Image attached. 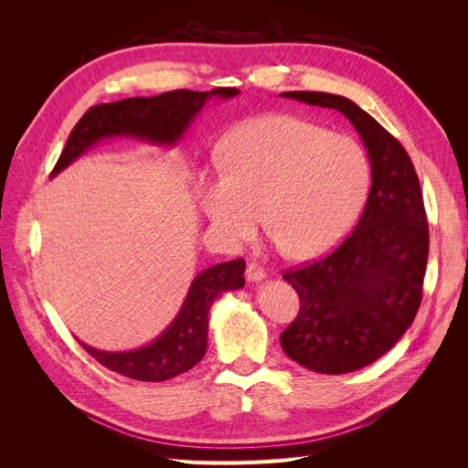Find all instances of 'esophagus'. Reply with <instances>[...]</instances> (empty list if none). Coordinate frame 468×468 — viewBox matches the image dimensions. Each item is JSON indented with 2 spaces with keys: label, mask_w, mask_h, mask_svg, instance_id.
Masks as SVG:
<instances>
[{
  "label": "esophagus",
  "mask_w": 468,
  "mask_h": 468,
  "mask_svg": "<svg viewBox=\"0 0 468 468\" xmlns=\"http://www.w3.org/2000/svg\"><path fill=\"white\" fill-rule=\"evenodd\" d=\"M265 269L260 265V263H256V261H251L250 265H248V269H246V277H248V281H263L265 279Z\"/></svg>",
  "instance_id": "1"
}]
</instances>
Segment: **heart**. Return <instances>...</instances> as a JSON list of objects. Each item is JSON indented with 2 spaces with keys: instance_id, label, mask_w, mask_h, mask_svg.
I'll return each instance as SVG.
<instances>
[{
  "instance_id": "obj_1",
  "label": "heart",
  "mask_w": 468,
  "mask_h": 468,
  "mask_svg": "<svg viewBox=\"0 0 468 468\" xmlns=\"http://www.w3.org/2000/svg\"><path fill=\"white\" fill-rule=\"evenodd\" d=\"M224 169L201 189L205 215L224 239L242 244L265 220L287 256H322L356 224L371 186V160L356 138L320 124L269 115L230 134Z\"/></svg>"
}]
</instances>
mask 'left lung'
Masks as SVG:
<instances>
[{
    "instance_id": "obj_1",
    "label": "left lung",
    "mask_w": 468,
    "mask_h": 468,
    "mask_svg": "<svg viewBox=\"0 0 468 468\" xmlns=\"http://www.w3.org/2000/svg\"><path fill=\"white\" fill-rule=\"evenodd\" d=\"M281 95L344 112L371 160V191L353 232L325 258L282 273L301 299L282 351L310 371L344 375L385 356L416 318L430 253L426 208L412 160L369 112L334 93Z\"/></svg>"
}]
</instances>
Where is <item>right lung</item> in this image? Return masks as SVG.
I'll use <instances>...</instances> for the list:
<instances>
[{"mask_svg": "<svg viewBox=\"0 0 468 468\" xmlns=\"http://www.w3.org/2000/svg\"><path fill=\"white\" fill-rule=\"evenodd\" d=\"M236 88L212 91L176 90L154 97H131L117 103H101L83 115L56 162L52 176L60 174L80 155L111 136H133L154 144L174 146L187 126L199 115L207 99H230ZM244 260L212 265L195 277L179 314L152 344L133 351H101L81 344L95 361L122 377L146 382H162L186 373L199 363L207 351L208 310L217 296L244 287Z\"/></svg>", "mask_w": 468, "mask_h": 468, "instance_id": "add662e5", "label": "right lung"}]
</instances>
